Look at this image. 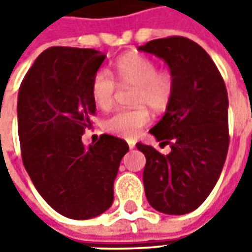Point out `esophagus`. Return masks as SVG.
<instances>
[{"instance_id":"34e87169","label":"esophagus","mask_w":252,"mask_h":252,"mask_svg":"<svg viewBox=\"0 0 252 252\" xmlns=\"http://www.w3.org/2000/svg\"><path fill=\"white\" fill-rule=\"evenodd\" d=\"M128 146H129V148H131V150H132V148H135V143L129 142V143H128Z\"/></svg>"}]
</instances>
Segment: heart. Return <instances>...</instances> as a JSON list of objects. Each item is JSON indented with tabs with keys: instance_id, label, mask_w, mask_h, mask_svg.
<instances>
[{
	"instance_id": "b5f03b06",
	"label": "heart",
	"mask_w": 252,
	"mask_h": 252,
	"mask_svg": "<svg viewBox=\"0 0 252 252\" xmlns=\"http://www.w3.org/2000/svg\"><path fill=\"white\" fill-rule=\"evenodd\" d=\"M115 81L106 71H97L90 85L92 98L97 108L109 110L119 88L133 89L135 109L119 110L104 121L105 131L132 139L150 123L146 106L160 113L169 108L175 92V75L170 68H158L153 58L131 52L115 63Z\"/></svg>"
}]
</instances>
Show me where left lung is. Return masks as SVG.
Returning a JSON list of instances; mask_svg holds the SVG:
<instances>
[{"label": "left lung", "mask_w": 252, "mask_h": 252, "mask_svg": "<svg viewBox=\"0 0 252 252\" xmlns=\"http://www.w3.org/2000/svg\"><path fill=\"white\" fill-rule=\"evenodd\" d=\"M162 58L175 75L169 108L150 131L169 155L137 143L146 157L144 190L150 205L166 215L193 212L211 194L229 146L228 94L221 74L206 51L182 36L155 39L139 47Z\"/></svg>", "instance_id": "left-lung-1"}]
</instances>
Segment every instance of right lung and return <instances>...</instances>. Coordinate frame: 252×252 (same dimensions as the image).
I'll list each match as a JSON object with an SVG mask.
<instances>
[{
	"label": "right lung",
	"instance_id": "add662e5",
	"mask_svg": "<svg viewBox=\"0 0 252 252\" xmlns=\"http://www.w3.org/2000/svg\"><path fill=\"white\" fill-rule=\"evenodd\" d=\"M106 55L93 48L51 47L37 57L19 89L17 124L23 163L58 213L86 220L113 202V184L126 140L101 135L82 144L95 104L90 85Z\"/></svg>",
	"mask_w": 252,
	"mask_h": 252
}]
</instances>
